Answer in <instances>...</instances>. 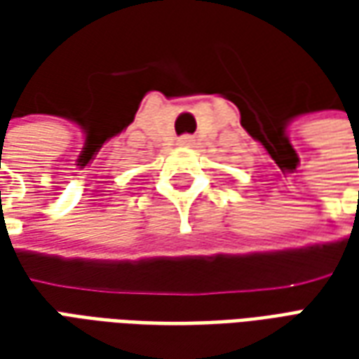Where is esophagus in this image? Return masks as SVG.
<instances>
[{"label": "esophagus", "mask_w": 359, "mask_h": 359, "mask_svg": "<svg viewBox=\"0 0 359 359\" xmlns=\"http://www.w3.org/2000/svg\"><path fill=\"white\" fill-rule=\"evenodd\" d=\"M179 144L180 146H192V144H194V136H188V134H184V136H180L179 138Z\"/></svg>", "instance_id": "34e87169"}]
</instances>
